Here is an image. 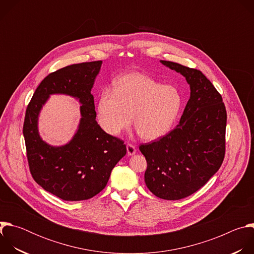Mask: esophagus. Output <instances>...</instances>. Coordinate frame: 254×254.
<instances>
[{
	"label": "esophagus",
	"instance_id": "obj_1",
	"mask_svg": "<svg viewBox=\"0 0 254 254\" xmlns=\"http://www.w3.org/2000/svg\"><path fill=\"white\" fill-rule=\"evenodd\" d=\"M127 155L128 156H132L136 153V150H135V147L133 146V144L131 143H127Z\"/></svg>",
	"mask_w": 254,
	"mask_h": 254
}]
</instances>
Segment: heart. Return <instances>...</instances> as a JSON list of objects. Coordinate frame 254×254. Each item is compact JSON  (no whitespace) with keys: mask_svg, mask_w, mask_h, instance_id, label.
Wrapping results in <instances>:
<instances>
[{"mask_svg":"<svg viewBox=\"0 0 254 254\" xmlns=\"http://www.w3.org/2000/svg\"><path fill=\"white\" fill-rule=\"evenodd\" d=\"M183 104L180 91L151 76L131 72L121 76L114 91L104 89L96 106L97 122L107 133L118 135L129 128L144 140H157L173 128Z\"/></svg>","mask_w":254,"mask_h":254,"instance_id":"obj_1","label":"heart"}]
</instances>
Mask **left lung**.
<instances>
[{
  "label": "left lung",
  "mask_w": 254,
  "mask_h": 254,
  "mask_svg": "<svg viewBox=\"0 0 254 254\" xmlns=\"http://www.w3.org/2000/svg\"><path fill=\"white\" fill-rule=\"evenodd\" d=\"M183 75L190 98L180 124L152 143L140 144L148 168L144 182L165 200H180L203 187L219 170L225 155L227 115L222 96L200 70L160 61Z\"/></svg>",
  "instance_id": "1"
}]
</instances>
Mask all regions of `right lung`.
Wrapping results in <instances>:
<instances>
[{"instance_id":"add662e5","label":"right lung","mask_w":254,"mask_h":254,"mask_svg":"<svg viewBox=\"0 0 254 254\" xmlns=\"http://www.w3.org/2000/svg\"><path fill=\"white\" fill-rule=\"evenodd\" d=\"M102 61L63 67L46 76L28 104L23 134L30 172L45 191L65 201H81L97 195L111 173L127 154L124 141L106 133L97 124L91 93ZM52 94H65L81 102L77 132L63 146H51L40 136L39 115Z\"/></svg>"}]
</instances>
